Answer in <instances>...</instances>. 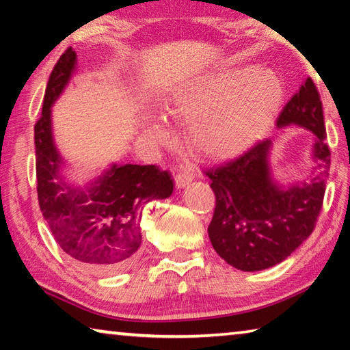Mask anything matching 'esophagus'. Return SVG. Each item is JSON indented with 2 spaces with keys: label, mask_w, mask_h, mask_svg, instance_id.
Instances as JSON below:
<instances>
[{
  "label": "esophagus",
  "mask_w": 350,
  "mask_h": 350,
  "mask_svg": "<svg viewBox=\"0 0 350 350\" xmlns=\"http://www.w3.org/2000/svg\"><path fill=\"white\" fill-rule=\"evenodd\" d=\"M174 180H176V187L177 188H183V187L188 185V183L193 180V174L189 173L188 170H182V171H179V173L176 174Z\"/></svg>",
  "instance_id": "1"
}]
</instances>
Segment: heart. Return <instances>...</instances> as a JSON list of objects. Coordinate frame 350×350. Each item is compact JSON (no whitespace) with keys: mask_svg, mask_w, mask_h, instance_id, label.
<instances>
[{"mask_svg":"<svg viewBox=\"0 0 350 350\" xmlns=\"http://www.w3.org/2000/svg\"><path fill=\"white\" fill-rule=\"evenodd\" d=\"M284 98L282 80L270 69H222L199 77L174 92L170 114L185 123L188 144L206 157H230L250 148L267 131ZM163 135L162 120L148 125Z\"/></svg>","mask_w":350,"mask_h":350,"instance_id":"b5f03b06","label":"heart"}]
</instances>
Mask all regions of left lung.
I'll return each mask as SVG.
<instances>
[{
	"label": "left lung",
	"instance_id": "obj_1",
	"mask_svg": "<svg viewBox=\"0 0 350 350\" xmlns=\"http://www.w3.org/2000/svg\"><path fill=\"white\" fill-rule=\"evenodd\" d=\"M288 125L304 126L317 137L313 159L319 171L309 183L287 189L276 185L267 161L269 139L204 173L216 196L210 241L219 256L238 270L258 271L282 262L312 234L321 213L330 150L324 142L321 97L310 77L278 117V128Z\"/></svg>",
	"mask_w": 350,
	"mask_h": 350
}]
</instances>
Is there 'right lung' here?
Returning <instances> with one entry per match:
<instances>
[{
  "instance_id": "right-lung-1",
  "label": "right lung",
  "mask_w": 350,
  "mask_h": 350,
  "mask_svg": "<svg viewBox=\"0 0 350 350\" xmlns=\"http://www.w3.org/2000/svg\"><path fill=\"white\" fill-rule=\"evenodd\" d=\"M75 58L72 47L58 58L33 126L38 204L62 250L92 273L106 275L123 270L137 258L144 206L170 198L173 179L157 165L131 163L112 165L85 189L62 179L63 161L52 140L51 106L72 75Z\"/></svg>"
}]
</instances>
